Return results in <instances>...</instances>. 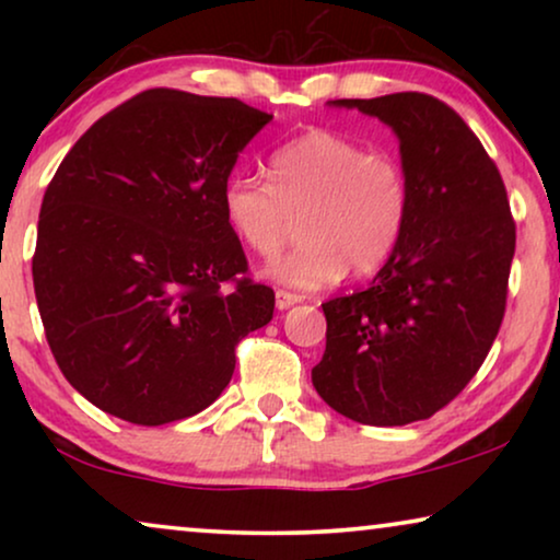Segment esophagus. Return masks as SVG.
Returning <instances> with one entry per match:
<instances>
[{
  "label": "esophagus",
  "instance_id": "1",
  "mask_svg": "<svg viewBox=\"0 0 560 560\" xmlns=\"http://www.w3.org/2000/svg\"><path fill=\"white\" fill-rule=\"evenodd\" d=\"M295 303H301V295L288 293V290H278V293H275V305H278V311H288L290 305Z\"/></svg>",
  "mask_w": 560,
  "mask_h": 560
}]
</instances>
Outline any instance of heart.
Listing matches in <instances>:
<instances>
[{
    "label": "heart",
    "mask_w": 560,
    "mask_h": 560,
    "mask_svg": "<svg viewBox=\"0 0 560 560\" xmlns=\"http://www.w3.org/2000/svg\"><path fill=\"white\" fill-rule=\"evenodd\" d=\"M270 178L229 175L221 217L259 259L278 255L301 221V247L267 267L278 285L320 290L349 267L370 275L395 255L410 217L408 175L395 158L311 129L272 152Z\"/></svg>",
    "instance_id": "b5f03b06"
}]
</instances>
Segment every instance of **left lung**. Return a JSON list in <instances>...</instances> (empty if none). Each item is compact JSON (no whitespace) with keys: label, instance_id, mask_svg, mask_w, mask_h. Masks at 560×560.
<instances>
[{"label":"left lung","instance_id":"left-lung-1","mask_svg":"<svg viewBox=\"0 0 560 560\" xmlns=\"http://www.w3.org/2000/svg\"><path fill=\"white\" fill-rule=\"evenodd\" d=\"M393 129L410 186L408 226L370 288L334 298L311 380L328 408L364 425H408L448 405L500 331L515 221L500 171L464 119L405 91L336 98Z\"/></svg>","mask_w":560,"mask_h":560}]
</instances>
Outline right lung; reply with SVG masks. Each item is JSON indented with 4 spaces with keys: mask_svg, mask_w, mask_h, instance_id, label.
Segmentation results:
<instances>
[{
    "mask_svg": "<svg viewBox=\"0 0 560 560\" xmlns=\"http://www.w3.org/2000/svg\"><path fill=\"white\" fill-rule=\"evenodd\" d=\"M272 114L150 89L104 114L45 190L33 282L66 380L137 425L196 416L224 393L234 347L272 320L221 217L236 158ZM234 281L232 291L223 285Z\"/></svg>",
    "mask_w": 560,
    "mask_h": 560,
    "instance_id": "obj_1",
    "label": "right lung"
}]
</instances>
